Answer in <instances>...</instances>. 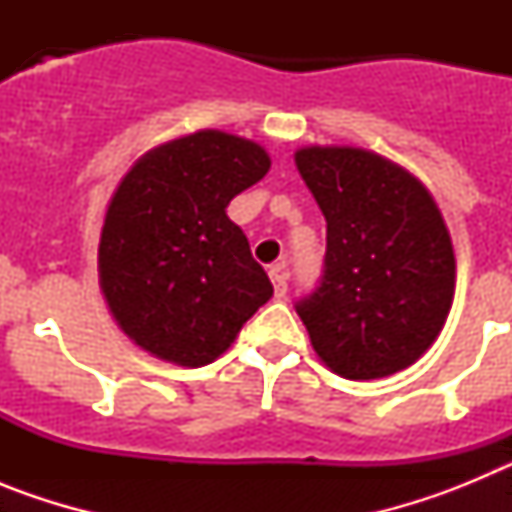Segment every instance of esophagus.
<instances>
[{
  "label": "esophagus",
  "instance_id": "1",
  "mask_svg": "<svg viewBox=\"0 0 512 512\" xmlns=\"http://www.w3.org/2000/svg\"><path fill=\"white\" fill-rule=\"evenodd\" d=\"M269 277H271V284H274V295L277 297L287 295V282H289L287 261H277V264H271Z\"/></svg>",
  "mask_w": 512,
  "mask_h": 512
}]
</instances>
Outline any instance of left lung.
I'll return each mask as SVG.
<instances>
[{
	"label": "left lung",
	"mask_w": 512,
	"mask_h": 512,
	"mask_svg": "<svg viewBox=\"0 0 512 512\" xmlns=\"http://www.w3.org/2000/svg\"><path fill=\"white\" fill-rule=\"evenodd\" d=\"M325 223L318 287L295 302L312 348L346 379L395 374L431 348L454 302L451 235L428 189L361 148L295 156Z\"/></svg>",
	"instance_id": "left-lung-1"
}]
</instances>
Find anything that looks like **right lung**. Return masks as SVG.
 <instances>
[{
  "label": "right lung",
  "instance_id": "1",
  "mask_svg": "<svg viewBox=\"0 0 512 512\" xmlns=\"http://www.w3.org/2000/svg\"><path fill=\"white\" fill-rule=\"evenodd\" d=\"M269 166L251 140L200 130L125 174L104 217L99 284L112 318L148 354L210 364L274 295L225 212Z\"/></svg>",
  "mask_w": 512,
  "mask_h": 512
}]
</instances>
